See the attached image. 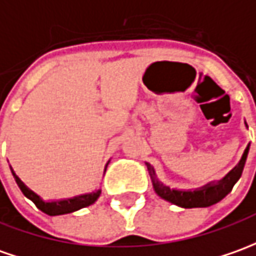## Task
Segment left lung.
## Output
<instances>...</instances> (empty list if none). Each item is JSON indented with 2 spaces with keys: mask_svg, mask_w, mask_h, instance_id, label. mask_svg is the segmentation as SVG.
I'll list each match as a JSON object with an SVG mask.
<instances>
[{
  "mask_svg": "<svg viewBox=\"0 0 256 256\" xmlns=\"http://www.w3.org/2000/svg\"><path fill=\"white\" fill-rule=\"evenodd\" d=\"M245 126H246V123H245ZM248 151H250V144L246 146L240 162L226 176L218 179V180L208 182L206 185H203L200 188H194V189L170 188L158 179L157 172H156L152 165L148 164V162H146V165H147V170H148V174H150L152 188H154L156 194L161 199L184 208H208V206L216 204L217 202L224 199L227 194H230L231 189L237 184L238 179L241 178V174L244 171L245 161H246V157H248Z\"/></svg>",
  "mask_w": 256,
  "mask_h": 256,
  "instance_id": "8db88e82",
  "label": "left lung"
}]
</instances>
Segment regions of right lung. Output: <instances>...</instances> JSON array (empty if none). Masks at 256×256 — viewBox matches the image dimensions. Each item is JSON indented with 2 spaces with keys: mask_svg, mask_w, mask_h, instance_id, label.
Masks as SVG:
<instances>
[{
  "mask_svg": "<svg viewBox=\"0 0 256 256\" xmlns=\"http://www.w3.org/2000/svg\"><path fill=\"white\" fill-rule=\"evenodd\" d=\"M108 164H109V161H108ZM108 164L105 165V171ZM11 172L15 180H16V184H18L19 189L22 190V194H25L28 199H30L39 210H42L43 213H46L48 216L68 214V213H72V212H77L80 208L91 206V204H94L95 202L98 200V198L100 196V192H102L100 189H95L94 192H90V194H78V196H72V198H67V199L46 200V199L42 198L40 194H38L34 190H32L28 186L25 182L15 174V171L12 170V166Z\"/></svg>",
  "mask_w": 256,
  "mask_h": 256,
  "instance_id": "obj_1",
  "label": "right lung"
}]
</instances>
